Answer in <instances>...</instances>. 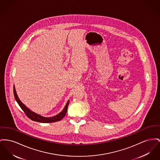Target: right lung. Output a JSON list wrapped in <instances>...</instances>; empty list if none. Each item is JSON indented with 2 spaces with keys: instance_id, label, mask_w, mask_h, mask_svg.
I'll return each mask as SVG.
<instances>
[{
  "instance_id": "1",
  "label": "right lung",
  "mask_w": 160,
  "mask_h": 160,
  "mask_svg": "<svg viewBox=\"0 0 160 160\" xmlns=\"http://www.w3.org/2000/svg\"><path fill=\"white\" fill-rule=\"evenodd\" d=\"M13 91H14V97L15 99L16 100V102H18V103L19 104L20 107L21 108V109L24 111V112L25 113L26 115L28 117L29 119L32 120V121L34 122H58L60 120H61L66 115L67 112V109H68V104L69 100L68 101L66 106H65L64 109L62 110V112L58 113L56 115L54 116V117H43L39 114H38L36 113L32 112V111H31L29 109H28L24 104L23 103L19 98L18 94L16 93V91L15 89V86L14 85L13 86Z\"/></svg>"
}]
</instances>
